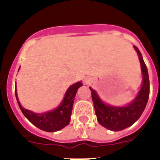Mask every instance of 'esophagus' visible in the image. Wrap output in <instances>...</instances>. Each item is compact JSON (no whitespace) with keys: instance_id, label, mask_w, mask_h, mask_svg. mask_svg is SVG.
Returning a JSON list of instances; mask_svg holds the SVG:
<instances>
[{"instance_id":"34e87169","label":"esophagus","mask_w":160,"mask_h":160,"mask_svg":"<svg viewBox=\"0 0 160 160\" xmlns=\"http://www.w3.org/2000/svg\"><path fill=\"white\" fill-rule=\"evenodd\" d=\"M83 84H88V83H91V79L89 77H84L83 80Z\"/></svg>"}]
</instances>
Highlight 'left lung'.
<instances>
[{
    "instance_id": "obj_1",
    "label": "left lung",
    "mask_w": 160,
    "mask_h": 160,
    "mask_svg": "<svg viewBox=\"0 0 160 160\" xmlns=\"http://www.w3.org/2000/svg\"><path fill=\"white\" fill-rule=\"evenodd\" d=\"M142 73V84L134 100L123 106H115L104 102L94 89L89 88L98 123L112 131H119L134 124L142 116L149 97V78L146 65L140 51L136 46Z\"/></svg>"
}]
</instances>
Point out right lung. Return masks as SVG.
<instances>
[{
  "label": "right lung",
  "instance_id": "1",
  "mask_svg": "<svg viewBox=\"0 0 160 160\" xmlns=\"http://www.w3.org/2000/svg\"><path fill=\"white\" fill-rule=\"evenodd\" d=\"M81 86H83V84L80 81L71 85L66 91L64 98L59 105L55 109L44 113L33 112L22 106L17 94L16 83H15V97L22 112L31 123L44 131L55 132L64 128L70 122L74 98L77 90Z\"/></svg>",
  "mask_w": 160,
  "mask_h": 160
}]
</instances>
